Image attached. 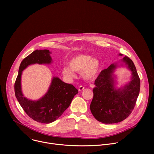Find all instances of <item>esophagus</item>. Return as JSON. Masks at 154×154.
Here are the masks:
<instances>
[{"mask_svg":"<svg viewBox=\"0 0 154 154\" xmlns=\"http://www.w3.org/2000/svg\"><path fill=\"white\" fill-rule=\"evenodd\" d=\"M83 89H84V86H80L79 87V88H78V90H79V91H82Z\"/></svg>","mask_w":154,"mask_h":154,"instance_id":"1","label":"esophagus"}]
</instances>
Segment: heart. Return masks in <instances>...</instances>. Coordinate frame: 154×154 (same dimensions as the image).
<instances>
[{
    "label": "heart",
    "mask_w": 154,
    "mask_h": 154,
    "mask_svg": "<svg viewBox=\"0 0 154 154\" xmlns=\"http://www.w3.org/2000/svg\"><path fill=\"white\" fill-rule=\"evenodd\" d=\"M69 66H64L62 73L67 78L74 76V71L80 72L82 77L87 81L95 79L100 71V62L96 58H92L90 55L79 54L73 57L69 61Z\"/></svg>",
    "instance_id": "heart-1"
}]
</instances>
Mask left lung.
<instances>
[{
    "label": "left lung",
    "instance_id": "left-lung-1",
    "mask_svg": "<svg viewBox=\"0 0 154 154\" xmlns=\"http://www.w3.org/2000/svg\"><path fill=\"white\" fill-rule=\"evenodd\" d=\"M119 63L130 71V82L121 87L116 86L114 72L119 66L115 63L102 71L94 82L90 109L94 117L104 124L118 123L126 119L134 109L140 93V79L132 60L125 56Z\"/></svg>",
    "mask_w": 154,
    "mask_h": 154
}]
</instances>
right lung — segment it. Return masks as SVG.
I'll return each instance as SVG.
<instances>
[{"label": "right lung", "mask_w": 154, "mask_h": 154, "mask_svg": "<svg viewBox=\"0 0 154 154\" xmlns=\"http://www.w3.org/2000/svg\"><path fill=\"white\" fill-rule=\"evenodd\" d=\"M51 52L47 49L36 50L22 61L14 84L16 97L27 115L35 121L49 124L56 121L70 105L79 92L71 84L66 83L58 77H53L47 93L37 100L26 97L22 91L21 76L29 66L50 64Z\"/></svg>", "instance_id": "add662e5"}]
</instances>
